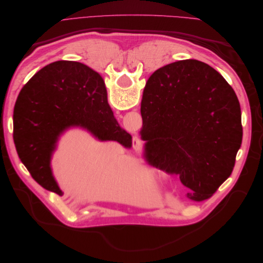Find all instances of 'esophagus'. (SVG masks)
<instances>
[{
	"mask_svg": "<svg viewBox=\"0 0 263 263\" xmlns=\"http://www.w3.org/2000/svg\"><path fill=\"white\" fill-rule=\"evenodd\" d=\"M137 142H138V146H140V142H139V139H137Z\"/></svg>",
	"mask_w": 263,
	"mask_h": 263,
	"instance_id": "34e87169",
	"label": "esophagus"
}]
</instances>
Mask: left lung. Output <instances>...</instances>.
Returning a JSON list of instances; mask_svg holds the SVG:
<instances>
[{"mask_svg": "<svg viewBox=\"0 0 263 263\" xmlns=\"http://www.w3.org/2000/svg\"><path fill=\"white\" fill-rule=\"evenodd\" d=\"M140 113L146 159L180 176L190 200L210 198L232 174L242 141L241 109L214 68L187 59L158 69L146 83Z\"/></svg>", "mask_w": 263, "mask_h": 263, "instance_id": "8db88e82", "label": "left lung"}]
</instances>
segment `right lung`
Masks as SVG:
<instances>
[{"mask_svg":"<svg viewBox=\"0 0 263 263\" xmlns=\"http://www.w3.org/2000/svg\"><path fill=\"white\" fill-rule=\"evenodd\" d=\"M76 126L100 140L132 147V136L119 127L108 105L102 77L81 62H52L22 89L13 113V138L30 176L60 196L63 193L50 168L51 155L60 135Z\"/></svg>","mask_w":263,"mask_h":263,"instance_id":"1","label":"right lung"}]
</instances>
